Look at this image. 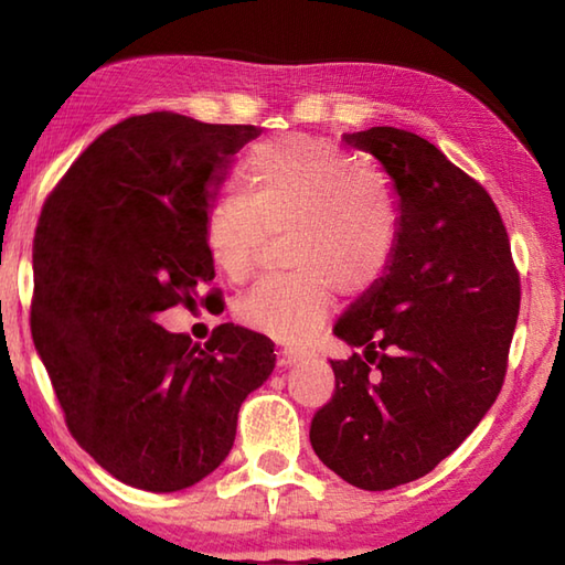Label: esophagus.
<instances>
[{
    "instance_id": "esophagus-1",
    "label": "esophagus",
    "mask_w": 565,
    "mask_h": 565,
    "mask_svg": "<svg viewBox=\"0 0 565 565\" xmlns=\"http://www.w3.org/2000/svg\"><path fill=\"white\" fill-rule=\"evenodd\" d=\"M303 361V353L296 349H281L279 351V363L281 366H296V363Z\"/></svg>"
}]
</instances>
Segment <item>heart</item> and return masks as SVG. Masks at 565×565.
<instances>
[{"label": "heart", "mask_w": 565, "mask_h": 565, "mask_svg": "<svg viewBox=\"0 0 565 565\" xmlns=\"http://www.w3.org/2000/svg\"><path fill=\"white\" fill-rule=\"evenodd\" d=\"M246 169L252 196L224 194L209 206V256L244 281L269 234L289 228L296 274L248 289L236 319L271 339L303 341L331 317L337 289L366 294L388 271L401 238L398 194L384 171L319 139L256 147Z\"/></svg>", "instance_id": "obj_1"}]
</instances>
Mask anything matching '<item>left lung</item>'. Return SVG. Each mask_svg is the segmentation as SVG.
I'll list each match as a JSON object with an SVG mask.
<instances>
[{
	"mask_svg": "<svg viewBox=\"0 0 565 565\" xmlns=\"http://www.w3.org/2000/svg\"><path fill=\"white\" fill-rule=\"evenodd\" d=\"M374 157L401 202V238L381 281L333 327L337 391L311 446L343 481L388 491L454 454L503 386L521 286L486 189L431 141L394 127L343 134Z\"/></svg>",
	"mask_w": 565,
	"mask_h": 565,
	"instance_id": "obj_1",
	"label": "left lung"
}]
</instances>
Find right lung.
<instances>
[{"mask_svg": "<svg viewBox=\"0 0 565 565\" xmlns=\"http://www.w3.org/2000/svg\"><path fill=\"white\" fill-rule=\"evenodd\" d=\"M259 134L171 111L124 119L42 209L34 347L72 436L134 489L171 493L216 471L244 398L274 371L264 333L222 323L202 347L159 327L161 311L196 306L214 279L206 212Z\"/></svg>", "mask_w": 565, "mask_h": 565, "instance_id": "obj_1", "label": "right lung"}]
</instances>
